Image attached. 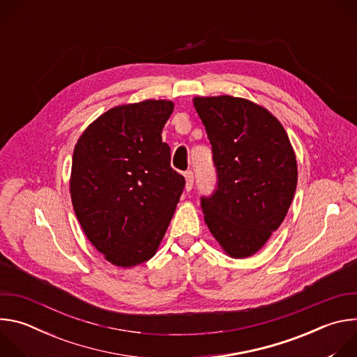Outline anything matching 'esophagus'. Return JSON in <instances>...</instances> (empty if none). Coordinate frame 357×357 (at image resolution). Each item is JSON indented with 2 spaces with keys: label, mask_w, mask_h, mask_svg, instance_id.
<instances>
[{
  "label": "esophagus",
  "mask_w": 357,
  "mask_h": 357,
  "mask_svg": "<svg viewBox=\"0 0 357 357\" xmlns=\"http://www.w3.org/2000/svg\"><path fill=\"white\" fill-rule=\"evenodd\" d=\"M183 176H185V179H186V189L190 190L192 186H193V172L189 169V171H186V172L183 174Z\"/></svg>",
  "instance_id": "34e87169"
}]
</instances>
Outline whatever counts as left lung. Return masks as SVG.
<instances>
[{
  "instance_id": "1",
  "label": "left lung",
  "mask_w": 357,
  "mask_h": 357,
  "mask_svg": "<svg viewBox=\"0 0 357 357\" xmlns=\"http://www.w3.org/2000/svg\"><path fill=\"white\" fill-rule=\"evenodd\" d=\"M193 106L212 144L218 185L202 196L205 222L234 259L257 252L291 206L298 169L281 123L250 100L195 97Z\"/></svg>"
}]
</instances>
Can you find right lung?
Here are the masks:
<instances>
[{
    "label": "right lung",
    "instance_id": "1",
    "mask_svg": "<svg viewBox=\"0 0 357 357\" xmlns=\"http://www.w3.org/2000/svg\"><path fill=\"white\" fill-rule=\"evenodd\" d=\"M172 112L167 100L114 107L93 121L75 146L73 209L87 238L114 266L154 257L185 188L161 137Z\"/></svg>",
    "mask_w": 357,
    "mask_h": 357
}]
</instances>
